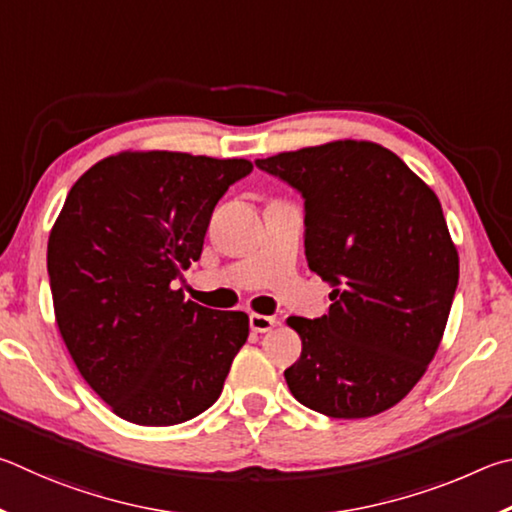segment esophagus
Masks as SVG:
<instances>
[{
  "label": "esophagus",
  "instance_id": "obj_1",
  "mask_svg": "<svg viewBox=\"0 0 512 512\" xmlns=\"http://www.w3.org/2000/svg\"><path fill=\"white\" fill-rule=\"evenodd\" d=\"M265 318L268 321V324L265 325L264 322H261L260 319ZM272 324V321L270 319H267V317H263V315H256L254 319H251V326H254V328H258V330H263V328H267V326H270Z\"/></svg>",
  "mask_w": 512,
  "mask_h": 512
}]
</instances>
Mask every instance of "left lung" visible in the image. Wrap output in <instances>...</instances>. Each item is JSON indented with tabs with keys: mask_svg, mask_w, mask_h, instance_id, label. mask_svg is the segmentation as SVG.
I'll return each instance as SVG.
<instances>
[{
	"mask_svg": "<svg viewBox=\"0 0 512 512\" xmlns=\"http://www.w3.org/2000/svg\"><path fill=\"white\" fill-rule=\"evenodd\" d=\"M236 182L229 161L121 152L71 186L47 249L56 324L76 369L134 425L186 423L220 398L245 312L182 272Z\"/></svg>",
	"mask_w": 512,
	"mask_h": 512,
	"instance_id": "left-lung-1",
	"label": "left lung"
}]
</instances>
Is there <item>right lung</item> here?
I'll use <instances>...</instances> for the list:
<instances>
[{
    "instance_id": "obj_1",
    "label": "right lung",
    "mask_w": 512,
    "mask_h": 512,
    "mask_svg": "<svg viewBox=\"0 0 512 512\" xmlns=\"http://www.w3.org/2000/svg\"><path fill=\"white\" fill-rule=\"evenodd\" d=\"M306 200L308 267L333 285L328 315L294 328L285 382L330 418H369L407 396L441 344L459 254L423 179L371 141H333L265 159Z\"/></svg>"
}]
</instances>
